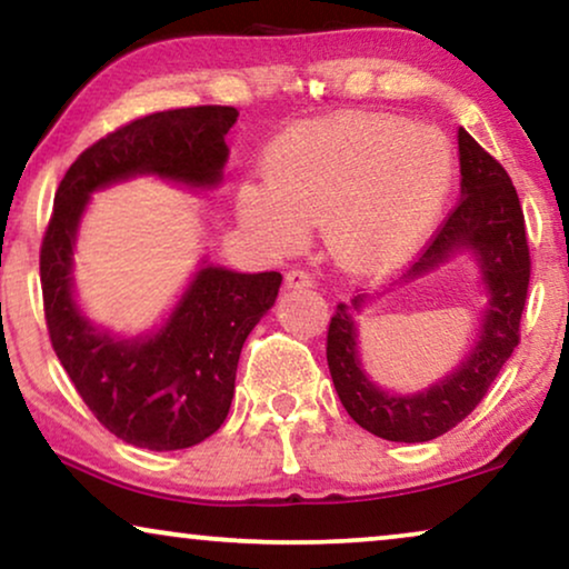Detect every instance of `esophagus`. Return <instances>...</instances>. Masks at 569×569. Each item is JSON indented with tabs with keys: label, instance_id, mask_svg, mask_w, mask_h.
Returning a JSON list of instances; mask_svg holds the SVG:
<instances>
[{
	"label": "esophagus",
	"instance_id": "obj_1",
	"mask_svg": "<svg viewBox=\"0 0 569 569\" xmlns=\"http://www.w3.org/2000/svg\"><path fill=\"white\" fill-rule=\"evenodd\" d=\"M284 287L287 290H308V287H313V277L302 269H292L290 274L284 277Z\"/></svg>",
	"mask_w": 569,
	"mask_h": 569
}]
</instances>
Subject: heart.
Returning a JSON list of instances; mask_svg holds the SVG:
<instances>
[{
    "label": "heart",
    "mask_w": 569,
    "mask_h": 569,
    "mask_svg": "<svg viewBox=\"0 0 569 569\" xmlns=\"http://www.w3.org/2000/svg\"><path fill=\"white\" fill-rule=\"evenodd\" d=\"M267 176L238 191V217L251 236L290 253L310 224L326 222L339 267L386 274L430 238L453 189L456 158L438 127L347 111L282 131L267 150Z\"/></svg>",
    "instance_id": "b5f03b06"
}]
</instances>
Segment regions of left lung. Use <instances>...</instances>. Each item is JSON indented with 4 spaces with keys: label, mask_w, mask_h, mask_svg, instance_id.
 <instances>
[{
    "label": "left lung",
    "mask_w": 569,
    "mask_h": 569,
    "mask_svg": "<svg viewBox=\"0 0 569 569\" xmlns=\"http://www.w3.org/2000/svg\"><path fill=\"white\" fill-rule=\"evenodd\" d=\"M458 152L461 199L427 251L399 279V287L432 274L458 256H469L485 295L469 355L422 391L396 393L365 370L357 323L362 308L386 292H357L349 306L339 302L329 326L326 360L339 401L357 425L383 440L427 442L453 430L485 399L520 339V313L531 277L523 209L505 168L466 129L458 131Z\"/></svg>",
    "instance_id": "8db88e82"
}]
</instances>
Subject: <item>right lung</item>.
I'll list each match as a JSON object with an SVG mask.
<instances>
[{"label":"right lung","instance_id":"obj_1","mask_svg":"<svg viewBox=\"0 0 569 569\" xmlns=\"http://www.w3.org/2000/svg\"><path fill=\"white\" fill-rule=\"evenodd\" d=\"M230 106L144 116L88 147L61 178L41 248L51 345L77 393L116 438L147 450H181L220 430L236 393L240 349L274 306L282 274H240L201 259L154 329L127 337L92 323L74 295L77 232L90 197L152 176L212 191L228 162Z\"/></svg>","mask_w":569,"mask_h":569}]
</instances>
